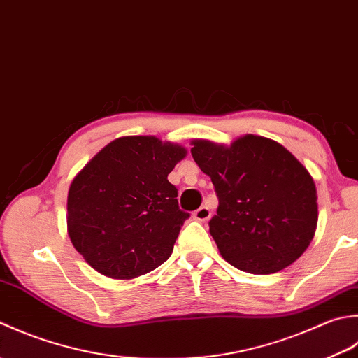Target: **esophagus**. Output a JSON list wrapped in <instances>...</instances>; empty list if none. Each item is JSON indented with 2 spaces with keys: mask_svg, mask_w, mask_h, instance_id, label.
Masks as SVG:
<instances>
[{
  "mask_svg": "<svg viewBox=\"0 0 358 358\" xmlns=\"http://www.w3.org/2000/svg\"><path fill=\"white\" fill-rule=\"evenodd\" d=\"M210 216H211V211H210V208H207V207H201V208H198L193 213V217L196 221H201V222H206V221H208L210 220Z\"/></svg>",
  "mask_w": 358,
  "mask_h": 358,
  "instance_id": "34e87169",
  "label": "esophagus"
}]
</instances>
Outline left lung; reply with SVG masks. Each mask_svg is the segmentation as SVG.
<instances>
[{"label": "left lung", "instance_id": "obj_1", "mask_svg": "<svg viewBox=\"0 0 358 358\" xmlns=\"http://www.w3.org/2000/svg\"><path fill=\"white\" fill-rule=\"evenodd\" d=\"M192 156L220 201L208 225L225 261L268 275L301 257L315 235L318 206L313 179L295 156L252 134L230 147L193 141Z\"/></svg>", "mask_w": 358, "mask_h": 358}]
</instances>
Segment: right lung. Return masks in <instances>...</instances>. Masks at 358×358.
<instances>
[{
    "instance_id": "obj_1",
    "label": "right lung",
    "mask_w": 358,
    "mask_h": 358,
    "mask_svg": "<svg viewBox=\"0 0 358 358\" xmlns=\"http://www.w3.org/2000/svg\"><path fill=\"white\" fill-rule=\"evenodd\" d=\"M187 151L156 137L115 138L72 180L68 231L101 275L131 280L170 258L189 213L179 208L169 174Z\"/></svg>"
}]
</instances>
